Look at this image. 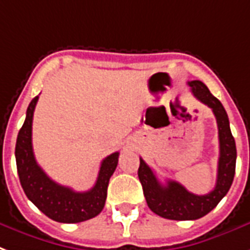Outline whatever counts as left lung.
<instances>
[{
	"label": "left lung",
	"mask_w": 250,
	"mask_h": 250,
	"mask_svg": "<svg viewBox=\"0 0 250 250\" xmlns=\"http://www.w3.org/2000/svg\"><path fill=\"white\" fill-rule=\"evenodd\" d=\"M188 85L193 91L194 97L202 104H207L216 118L220 148L218 178L212 191L206 195H197L188 191L177 181L167 180L165 185L161 184L146 161L140 159L138 176L142 182L148 207L156 215L170 220H195L208 214L226 197L235 177L236 144L226 110L220 101L209 93L208 87L202 81H188Z\"/></svg>",
	"instance_id": "left-lung-1"
}]
</instances>
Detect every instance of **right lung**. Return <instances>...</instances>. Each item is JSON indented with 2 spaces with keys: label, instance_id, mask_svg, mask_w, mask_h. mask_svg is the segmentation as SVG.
<instances>
[{
  "label": "right lung",
  "instance_id": "add662e5",
  "mask_svg": "<svg viewBox=\"0 0 250 250\" xmlns=\"http://www.w3.org/2000/svg\"><path fill=\"white\" fill-rule=\"evenodd\" d=\"M38 100L39 97H35L28 104L26 119L15 144L17 170L24 194L55 222L80 223L95 218L104 207L108 181L117 169L119 152H114L102 161L95 185L90 190L77 193L56 184L38 165L32 150V117Z\"/></svg>",
  "mask_w": 250,
  "mask_h": 250
}]
</instances>
